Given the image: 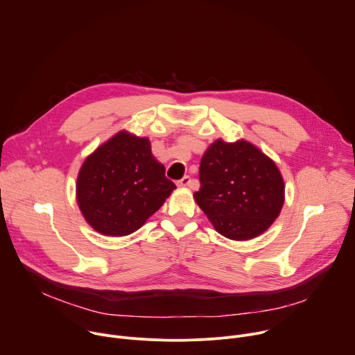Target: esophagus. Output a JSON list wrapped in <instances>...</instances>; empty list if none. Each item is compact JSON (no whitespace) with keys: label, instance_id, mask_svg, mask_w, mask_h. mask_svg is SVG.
<instances>
[{"label":"esophagus","instance_id":"34e87169","mask_svg":"<svg viewBox=\"0 0 355 355\" xmlns=\"http://www.w3.org/2000/svg\"><path fill=\"white\" fill-rule=\"evenodd\" d=\"M189 182H191V178H189L188 175H185V177H182V180H180V181H178V184H177V185H178L180 188H185V187H188V185H189Z\"/></svg>","mask_w":355,"mask_h":355}]
</instances>
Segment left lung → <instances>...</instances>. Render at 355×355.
<instances>
[{"instance_id":"left-lung-1","label":"left lung","mask_w":355,"mask_h":355,"mask_svg":"<svg viewBox=\"0 0 355 355\" xmlns=\"http://www.w3.org/2000/svg\"><path fill=\"white\" fill-rule=\"evenodd\" d=\"M193 193L215 230L230 240L263 234L279 216L285 182L275 162L248 140H215L200 160Z\"/></svg>"}]
</instances>
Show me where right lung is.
<instances>
[{"mask_svg":"<svg viewBox=\"0 0 355 355\" xmlns=\"http://www.w3.org/2000/svg\"><path fill=\"white\" fill-rule=\"evenodd\" d=\"M174 189L148 137L119 130L81 164L76 200L95 232L122 237L139 230Z\"/></svg>","mask_w":355,"mask_h":355,"instance_id":"right-lung-1","label":"right lung"}]
</instances>
